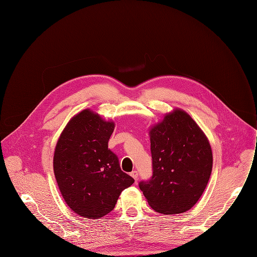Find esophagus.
<instances>
[{
    "instance_id": "1",
    "label": "esophagus",
    "mask_w": 257,
    "mask_h": 257,
    "mask_svg": "<svg viewBox=\"0 0 257 257\" xmlns=\"http://www.w3.org/2000/svg\"><path fill=\"white\" fill-rule=\"evenodd\" d=\"M131 176H132L136 181L139 179V174H138L137 171H133V172L131 173Z\"/></svg>"
}]
</instances>
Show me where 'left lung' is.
Instances as JSON below:
<instances>
[{"mask_svg":"<svg viewBox=\"0 0 257 257\" xmlns=\"http://www.w3.org/2000/svg\"><path fill=\"white\" fill-rule=\"evenodd\" d=\"M153 176L140 183L150 206L170 215L190 210L200 199L212 172L210 143L183 109L175 108L150 130Z\"/></svg>","mask_w":257,"mask_h":257,"instance_id":"left-lung-1","label":"left lung"}]
</instances>
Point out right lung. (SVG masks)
Wrapping results in <instances>:
<instances>
[{
	"mask_svg": "<svg viewBox=\"0 0 257 257\" xmlns=\"http://www.w3.org/2000/svg\"><path fill=\"white\" fill-rule=\"evenodd\" d=\"M114 122L84 109L66 124L56 144L53 170L61 195L81 217L97 219L114 208L135 180L108 149Z\"/></svg>",
	"mask_w": 257,
	"mask_h": 257,
	"instance_id": "obj_1",
	"label": "right lung"
}]
</instances>
